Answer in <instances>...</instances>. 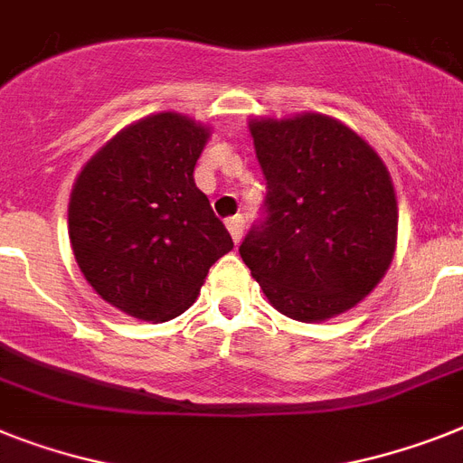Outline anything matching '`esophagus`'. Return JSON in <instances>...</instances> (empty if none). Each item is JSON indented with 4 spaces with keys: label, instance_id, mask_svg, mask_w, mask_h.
Here are the masks:
<instances>
[{
    "label": "esophagus",
    "instance_id": "1",
    "mask_svg": "<svg viewBox=\"0 0 463 463\" xmlns=\"http://www.w3.org/2000/svg\"><path fill=\"white\" fill-rule=\"evenodd\" d=\"M227 229H229V234H232V239H234V243H239L241 236H243V217L241 215H234V217H229L227 222Z\"/></svg>",
    "mask_w": 463,
    "mask_h": 463
}]
</instances>
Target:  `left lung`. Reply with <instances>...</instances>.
<instances>
[{"label": "left lung", "instance_id": "8db88e82", "mask_svg": "<svg viewBox=\"0 0 463 463\" xmlns=\"http://www.w3.org/2000/svg\"><path fill=\"white\" fill-rule=\"evenodd\" d=\"M267 179V220L239 253L265 298L296 322L362 303L397 248L391 172L354 129L324 113L248 122Z\"/></svg>", "mask_w": 463, "mask_h": 463}]
</instances>
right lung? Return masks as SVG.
<instances>
[{"instance_id":"right-lung-1","label":"right lung","mask_w":463,"mask_h":463,"mask_svg":"<svg viewBox=\"0 0 463 463\" xmlns=\"http://www.w3.org/2000/svg\"><path fill=\"white\" fill-rule=\"evenodd\" d=\"M210 128L177 110L141 118L87 160L71 191L68 236L87 284L141 322L194 305L234 248L194 182Z\"/></svg>"}]
</instances>
